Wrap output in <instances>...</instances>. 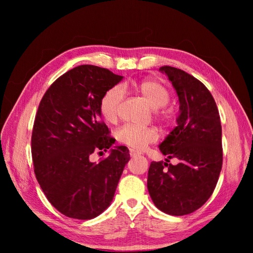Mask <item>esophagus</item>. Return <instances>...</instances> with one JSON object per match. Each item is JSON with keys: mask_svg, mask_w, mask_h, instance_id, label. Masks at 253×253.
<instances>
[{"mask_svg": "<svg viewBox=\"0 0 253 253\" xmlns=\"http://www.w3.org/2000/svg\"><path fill=\"white\" fill-rule=\"evenodd\" d=\"M129 154H130L131 158H135V157H137V155H140L141 153H139L138 151H136V150L130 149V150H129Z\"/></svg>", "mask_w": 253, "mask_h": 253, "instance_id": "obj_1", "label": "esophagus"}]
</instances>
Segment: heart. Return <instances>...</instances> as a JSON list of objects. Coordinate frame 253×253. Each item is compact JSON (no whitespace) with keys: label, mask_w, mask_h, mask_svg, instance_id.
<instances>
[{"label":"heart","mask_w":253,"mask_h":253,"mask_svg":"<svg viewBox=\"0 0 253 253\" xmlns=\"http://www.w3.org/2000/svg\"><path fill=\"white\" fill-rule=\"evenodd\" d=\"M122 87L125 90H135L136 92L143 96L144 100L153 109H161V107L169 104L170 100L169 89L159 80L153 78L143 79L140 82L125 83L122 84ZM124 92L120 85H114V87L105 91V93L102 95L100 100V113L106 122L114 123L117 120ZM159 117L164 121H169L171 117V111L166 109L160 111ZM116 138L118 141L127 147L136 150H143L148 144L158 140L159 132L153 127L142 128L131 125V124H125L117 129Z\"/></svg>","instance_id":"1"}]
</instances>
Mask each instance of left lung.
<instances>
[{
    "instance_id": "8db88e82",
    "label": "left lung",
    "mask_w": 253,
    "mask_h": 253,
    "mask_svg": "<svg viewBox=\"0 0 253 253\" xmlns=\"http://www.w3.org/2000/svg\"><path fill=\"white\" fill-rule=\"evenodd\" d=\"M179 99L177 126L160 144L177 166L152 162L148 190L153 203L169 215L195 212L212 196L222 169V126L215 101L200 80L171 66H162Z\"/></svg>"
}]
</instances>
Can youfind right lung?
<instances>
[{
	"label": "right lung",
	"instance_id": "add662e5",
	"mask_svg": "<svg viewBox=\"0 0 253 253\" xmlns=\"http://www.w3.org/2000/svg\"><path fill=\"white\" fill-rule=\"evenodd\" d=\"M122 79L106 68L77 66L50 85L38 107L31 136L36 178L67 217L91 219L103 212L130 159L125 146L111 149L99 163L89 159L115 142L100 118V100Z\"/></svg>",
	"mask_w": 253,
	"mask_h": 253
}]
</instances>
